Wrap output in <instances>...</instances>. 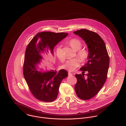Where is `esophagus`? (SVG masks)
I'll return each instance as SVG.
<instances>
[{
  "instance_id": "34e87169",
  "label": "esophagus",
  "mask_w": 126,
  "mask_h": 126,
  "mask_svg": "<svg viewBox=\"0 0 126 126\" xmlns=\"http://www.w3.org/2000/svg\"><path fill=\"white\" fill-rule=\"evenodd\" d=\"M68 76H73V74L71 73H70V72H68Z\"/></svg>"
}]
</instances>
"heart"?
Wrapping results in <instances>:
<instances>
[{
    "label": "heart",
    "mask_w": 126,
    "mask_h": 126,
    "mask_svg": "<svg viewBox=\"0 0 126 126\" xmlns=\"http://www.w3.org/2000/svg\"><path fill=\"white\" fill-rule=\"evenodd\" d=\"M68 44L74 50L77 51V56L80 59L82 62H84L87 60L89 56V51L86 49H80L82 47V43L79 40L73 38L68 41ZM56 55L61 62L64 61L65 57L61 46L57 47ZM80 60L78 58L68 60L62 66V68L68 71L72 72L79 67L80 64Z\"/></svg>",
    "instance_id": "obj_1"
}]
</instances>
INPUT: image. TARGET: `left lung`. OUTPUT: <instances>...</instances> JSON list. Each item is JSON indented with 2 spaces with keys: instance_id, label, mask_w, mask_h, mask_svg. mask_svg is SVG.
Instances as JSON below:
<instances>
[{
  "instance_id": "left-lung-1",
  "label": "left lung",
  "mask_w": 126,
  "mask_h": 126,
  "mask_svg": "<svg viewBox=\"0 0 126 126\" xmlns=\"http://www.w3.org/2000/svg\"><path fill=\"white\" fill-rule=\"evenodd\" d=\"M87 45L89 56L87 63L80 68L81 74H76L77 82L75 90L81 99L88 100L94 96L104 84L107 77L110 59L105 44L97 33L86 29L74 32ZM88 72L87 77L84 73Z\"/></svg>"
}]
</instances>
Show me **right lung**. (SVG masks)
<instances>
[{"label": "right lung", "mask_w": 126, "mask_h": 126, "mask_svg": "<svg viewBox=\"0 0 126 126\" xmlns=\"http://www.w3.org/2000/svg\"><path fill=\"white\" fill-rule=\"evenodd\" d=\"M68 35L67 33L50 32H39L27 46L24 58L23 74L30 90L37 99L47 102L55 100L62 80L68 76L64 69L57 72L38 71L37 66L43 57L42 52L53 55L54 47Z\"/></svg>", "instance_id": "1"}]
</instances>
